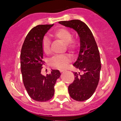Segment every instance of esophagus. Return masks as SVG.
<instances>
[{"label": "esophagus", "mask_w": 121, "mask_h": 121, "mask_svg": "<svg viewBox=\"0 0 121 121\" xmlns=\"http://www.w3.org/2000/svg\"><path fill=\"white\" fill-rule=\"evenodd\" d=\"M65 71V70H60V72L62 73V72H64V71Z\"/></svg>", "instance_id": "esophagus-1"}]
</instances>
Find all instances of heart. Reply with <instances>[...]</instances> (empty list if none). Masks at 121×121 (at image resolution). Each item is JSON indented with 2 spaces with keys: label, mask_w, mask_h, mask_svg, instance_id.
I'll return each instance as SVG.
<instances>
[{
  "label": "heart",
  "mask_w": 121,
  "mask_h": 121,
  "mask_svg": "<svg viewBox=\"0 0 121 121\" xmlns=\"http://www.w3.org/2000/svg\"><path fill=\"white\" fill-rule=\"evenodd\" d=\"M54 35L56 37L65 43L68 50H73L74 48V44L71 40V33L70 31L66 28H59L54 32ZM50 39L47 37H45L42 40V49L44 53H49L50 52ZM71 57L69 55H56L53 56L50 59V64L51 66L54 68L64 69L67 67V64L71 61Z\"/></svg>",
  "instance_id": "b5f03b06"
}]
</instances>
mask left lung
<instances>
[{
	"mask_svg": "<svg viewBox=\"0 0 121 121\" xmlns=\"http://www.w3.org/2000/svg\"><path fill=\"white\" fill-rule=\"evenodd\" d=\"M59 23L74 29L80 37L79 52L73 64L80 72H74V80L68 86V92L74 100L84 101L93 95L99 83L101 64L98 47L92 33L84 22L71 20Z\"/></svg>",
	"mask_w": 121,
	"mask_h": 121,
	"instance_id": "obj_1",
	"label": "left lung"
}]
</instances>
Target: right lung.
Listing matches in <instances>:
<instances>
[{"mask_svg":"<svg viewBox=\"0 0 121 121\" xmlns=\"http://www.w3.org/2000/svg\"><path fill=\"white\" fill-rule=\"evenodd\" d=\"M53 25H39L25 37L21 53V68L23 84L31 98L45 102L53 98L54 85L60 76L57 70H51L46 76L41 74L43 62L42 40Z\"/></svg>","mask_w":121,"mask_h":121,"instance_id":"obj_1","label":"right lung"}]
</instances>
